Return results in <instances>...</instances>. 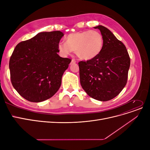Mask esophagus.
Segmentation results:
<instances>
[{
  "mask_svg": "<svg viewBox=\"0 0 150 150\" xmlns=\"http://www.w3.org/2000/svg\"><path fill=\"white\" fill-rule=\"evenodd\" d=\"M76 60L74 59H72V61H71V64H73V63H76Z\"/></svg>",
  "mask_w": 150,
  "mask_h": 150,
  "instance_id": "1",
  "label": "esophagus"
}]
</instances>
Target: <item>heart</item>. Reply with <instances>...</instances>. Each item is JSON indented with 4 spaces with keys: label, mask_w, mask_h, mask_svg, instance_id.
<instances>
[{
    "label": "heart",
    "mask_w": 150,
    "mask_h": 150,
    "mask_svg": "<svg viewBox=\"0 0 150 150\" xmlns=\"http://www.w3.org/2000/svg\"><path fill=\"white\" fill-rule=\"evenodd\" d=\"M104 39L96 30H84L71 33L66 38V42L58 44V49L62 55L74 51L78 57L84 60L96 57L101 52Z\"/></svg>",
    "instance_id": "obj_1"
}]
</instances>
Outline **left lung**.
<instances>
[{"label":"left lung","instance_id":"left-lung-1","mask_svg":"<svg viewBox=\"0 0 150 150\" xmlns=\"http://www.w3.org/2000/svg\"><path fill=\"white\" fill-rule=\"evenodd\" d=\"M94 28L101 31L103 47L96 57L78 62L80 83L90 97L107 101L117 96L126 86L130 57L124 44L110 30L103 25Z\"/></svg>","mask_w":150,"mask_h":150}]
</instances>
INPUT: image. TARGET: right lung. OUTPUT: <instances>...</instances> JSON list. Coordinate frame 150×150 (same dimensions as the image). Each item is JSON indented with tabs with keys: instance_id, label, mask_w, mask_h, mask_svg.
<instances>
[{
	"instance_id": "obj_1",
	"label": "right lung",
	"mask_w": 150,
	"mask_h": 150,
	"mask_svg": "<svg viewBox=\"0 0 150 150\" xmlns=\"http://www.w3.org/2000/svg\"><path fill=\"white\" fill-rule=\"evenodd\" d=\"M63 34L59 30L40 33L13 50L9 61L11 83L26 100L44 101L59 89L63 73L71 61L57 54Z\"/></svg>"
}]
</instances>
